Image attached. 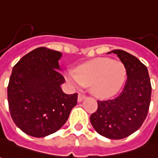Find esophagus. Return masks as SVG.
Returning <instances> with one entry per match:
<instances>
[{"instance_id":"34e87169","label":"esophagus","mask_w":158,"mask_h":158,"mask_svg":"<svg viewBox=\"0 0 158 158\" xmlns=\"http://www.w3.org/2000/svg\"><path fill=\"white\" fill-rule=\"evenodd\" d=\"M85 96L82 95V94H79V96H78V102H81L83 101L84 99H85Z\"/></svg>"}]
</instances>
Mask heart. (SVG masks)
Listing matches in <instances>:
<instances>
[{"mask_svg": "<svg viewBox=\"0 0 158 158\" xmlns=\"http://www.w3.org/2000/svg\"><path fill=\"white\" fill-rule=\"evenodd\" d=\"M67 81L75 89L90 85L92 93L98 98L114 95L122 87L126 70L122 62L108 58H98L65 73Z\"/></svg>", "mask_w": 158, "mask_h": 158, "instance_id": "obj_1", "label": "heart"}]
</instances>
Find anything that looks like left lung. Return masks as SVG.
Masks as SVG:
<instances>
[{
    "instance_id": "8db88e82",
    "label": "left lung",
    "mask_w": 158,
    "mask_h": 158,
    "mask_svg": "<svg viewBox=\"0 0 158 158\" xmlns=\"http://www.w3.org/2000/svg\"><path fill=\"white\" fill-rule=\"evenodd\" d=\"M126 69L124 90L112 99L98 101V110L90 117L95 131L110 139L127 138L141 127L150 107L151 80L145 65L129 52L116 49Z\"/></svg>"
}]
</instances>
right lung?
Here are the masks:
<instances>
[{"label":"right lung","mask_w":158,"mask_h":158,"mask_svg":"<svg viewBox=\"0 0 158 158\" xmlns=\"http://www.w3.org/2000/svg\"><path fill=\"white\" fill-rule=\"evenodd\" d=\"M62 53L38 48L17 62L7 86L10 114L17 127L34 138H44L65 124L78 94H65L59 60Z\"/></svg>","instance_id":"add662e5"}]
</instances>
